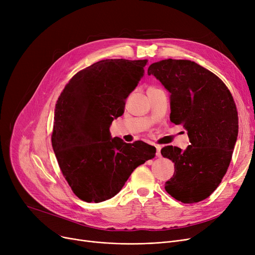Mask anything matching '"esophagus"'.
<instances>
[{
  "label": "esophagus",
  "mask_w": 255,
  "mask_h": 255,
  "mask_svg": "<svg viewBox=\"0 0 255 255\" xmlns=\"http://www.w3.org/2000/svg\"><path fill=\"white\" fill-rule=\"evenodd\" d=\"M155 148H156V156L157 157H161V153H160V146L159 145H155Z\"/></svg>",
  "instance_id": "1"
}]
</instances>
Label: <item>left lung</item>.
<instances>
[{
    "label": "left lung",
    "instance_id": "left-lung-1",
    "mask_svg": "<svg viewBox=\"0 0 255 255\" xmlns=\"http://www.w3.org/2000/svg\"><path fill=\"white\" fill-rule=\"evenodd\" d=\"M148 74L170 93V121L187 130L191 143L185 151L162 148L175 163L165 190L184 204L198 203L216 190L231 163L239 131L233 95L217 75L189 60L153 63Z\"/></svg>",
    "mask_w": 255,
    "mask_h": 255
}]
</instances>
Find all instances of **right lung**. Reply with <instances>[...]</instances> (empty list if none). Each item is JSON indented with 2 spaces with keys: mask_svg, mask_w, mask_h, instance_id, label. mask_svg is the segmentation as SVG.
<instances>
[{
  "mask_svg": "<svg viewBox=\"0 0 255 255\" xmlns=\"http://www.w3.org/2000/svg\"><path fill=\"white\" fill-rule=\"evenodd\" d=\"M146 60H102L78 71L58 98L51 144L73 193L100 203L123 188L132 171L155 156V146L112 138L110 126L143 75Z\"/></svg>",
  "mask_w": 255,
  "mask_h": 255,
  "instance_id": "right-lung-1",
  "label": "right lung"
}]
</instances>
